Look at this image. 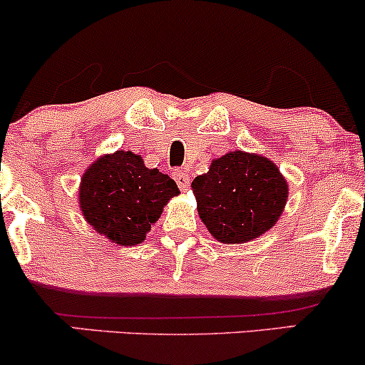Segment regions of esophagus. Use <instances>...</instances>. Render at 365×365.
I'll use <instances>...</instances> for the list:
<instances>
[{"label": "esophagus", "mask_w": 365, "mask_h": 365, "mask_svg": "<svg viewBox=\"0 0 365 365\" xmlns=\"http://www.w3.org/2000/svg\"><path fill=\"white\" fill-rule=\"evenodd\" d=\"M173 177H175V182H177L180 190L185 192V190H188V188H190V177L187 175V171L177 170L173 173Z\"/></svg>", "instance_id": "obj_1"}]
</instances>
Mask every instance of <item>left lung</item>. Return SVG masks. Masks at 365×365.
Here are the masks:
<instances>
[{
  "label": "left lung",
  "mask_w": 365,
  "mask_h": 365,
  "mask_svg": "<svg viewBox=\"0 0 365 365\" xmlns=\"http://www.w3.org/2000/svg\"><path fill=\"white\" fill-rule=\"evenodd\" d=\"M200 220L221 244H245L273 228L288 199L278 166L259 154L233 150L192 182Z\"/></svg>",
  "instance_id": "left-lung-1"
}]
</instances>
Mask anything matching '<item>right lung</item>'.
Returning <instances> with one entry per match:
<instances>
[{"instance_id": "obj_1", "label": "right lung", "mask_w": 365, "mask_h": 365, "mask_svg": "<svg viewBox=\"0 0 365 365\" xmlns=\"http://www.w3.org/2000/svg\"><path fill=\"white\" fill-rule=\"evenodd\" d=\"M180 190L173 178L145 168L139 154L116 150L96 159L83 173L78 202L96 232L113 244L139 245L163 207Z\"/></svg>"}]
</instances>
